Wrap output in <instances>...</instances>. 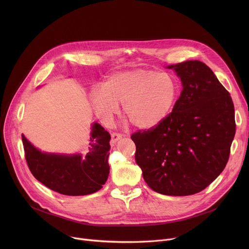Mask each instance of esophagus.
<instances>
[{
    "label": "esophagus",
    "mask_w": 249,
    "mask_h": 249,
    "mask_svg": "<svg viewBox=\"0 0 249 249\" xmlns=\"http://www.w3.org/2000/svg\"><path fill=\"white\" fill-rule=\"evenodd\" d=\"M111 137H112V142H116V141H118V140L122 138V134L114 132V133L111 134Z\"/></svg>",
    "instance_id": "1"
}]
</instances>
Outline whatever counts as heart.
Masks as SVG:
<instances>
[{
  "mask_svg": "<svg viewBox=\"0 0 249 249\" xmlns=\"http://www.w3.org/2000/svg\"><path fill=\"white\" fill-rule=\"evenodd\" d=\"M178 96L179 84L174 74L140 69L109 75L102 88L90 90L89 101L105 122L112 119L118 104H123V113L132 125L150 129L166 119Z\"/></svg>",
  "mask_w": 249,
  "mask_h": 249,
  "instance_id": "heart-1",
  "label": "heart"
}]
</instances>
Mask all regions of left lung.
<instances>
[{
	"mask_svg": "<svg viewBox=\"0 0 249 249\" xmlns=\"http://www.w3.org/2000/svg\"><path fill=\"white\" fill-rule=\"evenodd\" d=\"M167 69L176 71L182 85L173 112L131 139L136 163L151 190L189 196L206 189L227 164L236 129L234 105L204 62L188 60Z\"/></svg>",
	"mask_w": 249,
	"mask_h": 249,
	"instance_id": "8db88e82",
	"label": "left lung"
}]
</instances>
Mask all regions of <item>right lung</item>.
I'll return each mask as SVG.
<instances>
[{"label":"right lung","instance_id":"1","mask_svg":"<svg viewBox=\"0 0 249 249\" xmlns=\"http://www.w3.org/2000/svg\"><path fill=\"white\" fill-rule=\"evenodd\" d=\"M111 136L99 123L91 126L89 146L82 154L42 152L22 135L25 159L34 178L50 190L67 196H85L98 192L106 182Z\"/></svg>","mask_w":249,"mask_h":249}]
</instances>
